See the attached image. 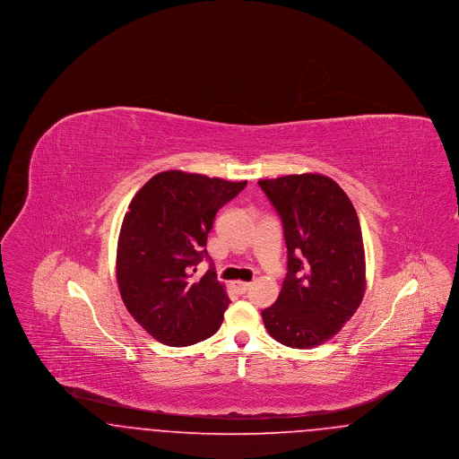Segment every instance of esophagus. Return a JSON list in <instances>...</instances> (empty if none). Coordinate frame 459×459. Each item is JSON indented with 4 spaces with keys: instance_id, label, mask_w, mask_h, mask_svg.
Listing matches in <instances>:
<instances>
[{
    "instance_id": "34e87169",
    "label": "esophagus",
    "mask_w": 459,
    "mask_h": 459,
    "mask_svg": "<svg viewBox=\"0 0 459 459\" xmlns=\"http://www.w3.org/2000/svg\"><path fill=\"white\" fill-rule=\"evenodd\" d=\"M234 289L238 290V292H240V294H244L247 289H249V282H242V281H238V282H234Z\"/></svg>"
}]
</instances>
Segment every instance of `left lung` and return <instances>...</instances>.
Returning <instances> with one entry per match:
<instances>
[{"instance_id":"1","label":"left lung","mask_w":459,"mask_h":459,"mask_svg":"<svg viewBox=\"0 0 459 459\" xmlns=\"http://www.w3.org/2000/svg\"><path fill=\"white\" fill-rule=\"evenodd\" d=\"M258 184L282 220L287 246L282 290L263 309V324L287 348L320 346L350 322L365 294L356 210L325 175H285Z\"/></svg>"}]
</instances>
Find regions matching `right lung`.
Masks as SVG:
<instances>
[{
	"label": "right lung",
	"mask_w": 459,
	"mask_h": 459,
	"mask_svg": "<svg viewBox=\"0 0 459 459\" xmlns=\"http://www.w3.org/2000/svg\"><path fill=\"white\" fill-rule=\"evenodd\" d=\"M246 184L167 170L132 197L117 246V282L132 318L161 344L193 346L221 325L230 303L225 285L213 268L196 282L189 272L208 258L217 212Z\"/></svg>",
	"instance_id": "right-lung-1"
}]
</instances>
